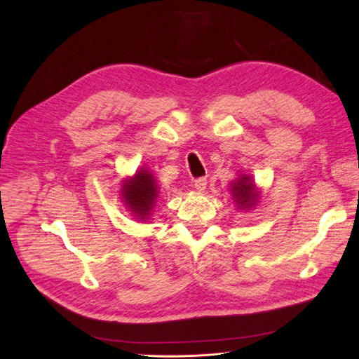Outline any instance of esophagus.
Here are the masks:
<instances>
[{"label": "esophagus", "mask_w": 359, "mask_h": 359, "mask_svg": "<svg viewBox=\"0 0 359 359\" xmlns=\"http://www.w3.org/2000/svg\"><path fill=\"white\" fill-rule=\"evenodd\" d=\"M206 178H198L196 181H194V187H196V190H199V191H202V190H205L206 189Z\"/></svg>", "instance_id": "esophagus-1"}]
</instances>
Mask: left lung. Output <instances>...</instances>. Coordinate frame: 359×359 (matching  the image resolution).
I'll return each instance as SVG.
<instances>
[{
    "mask_svg": "<svg viewBox=\"0 0 359 359\" xmlns=\"http://www.w3.org/2000/svg\"><path fill=\"white\" fill-rule=\"evenodd\" d=\"M232 193L240 206H252L256 203L257 191L255 190V184L245 175H241V178L233 184Z\"/></svg>",
    "mask_w": 359,
    "mask_h": 359,
    "instance_id": "left-lung-1",
    "label": "left lung"
}]
</instances>
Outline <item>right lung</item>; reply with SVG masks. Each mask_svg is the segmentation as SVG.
<instances>
[{"label": "right lung", "instance_id": "add662e5", "mask_svg": "<svg viewBox=\"0 0 359 359\" xmlns=\"http://www.w3.org/2000/svg\"><path fill=\"white\" fill-rule=\"evenodd\" d=\"M126 203L140 220L147 219L153 210L154 202L158 196V187L153 175L145 169L139 170L136 175L126 181L123 187Z\"/></svg>", "mask_w": 359, "mask_h": 359}]
</instances>
